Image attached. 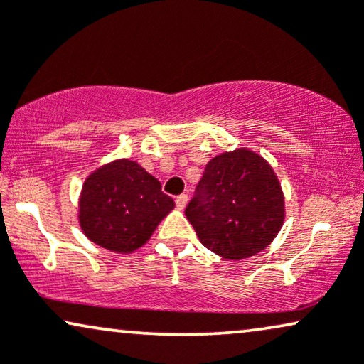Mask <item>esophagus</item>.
I'll return each mask as SVG.
<instances>
[{
	"instance_id": "34e87169",
	"label": "esophagus",
	"mask_w": 364,
	"mask_h": 364,
	"mask_svg": "<svg viewBox=\"0 0 364 364\" xmlns=\"http://www.w3.org/2000/svg\"><path fill=\"white\" fill-rule=\"evenodd\" d=\"M187 200H188V197L186 196V193H181V196H177L176 197V205H177V209H183V207L187 205Z\"/></svg>"
}]
</instances>
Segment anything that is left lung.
Segmentation results:
<instances>
[{
	"instance_id": "left-lung-1",
	"label": "left lung",
	"mask_w": 364,
	"mask_h": 364,
	"mask_svg": "<svg viewBox=\"0 0 364 364\" xmlns=\"http://www.w3.org/2000/svg\"><path fill=\"white\" fill-rule=\"evenodd\" d=\"M186 215L200 242L239 261L267 247L284 223V196L274 171L247 149L207 164Z\"/></svg>"
}]
</instances>
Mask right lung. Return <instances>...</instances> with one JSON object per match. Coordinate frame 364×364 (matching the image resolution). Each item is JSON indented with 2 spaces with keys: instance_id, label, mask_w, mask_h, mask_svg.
Segmentation results:
<instances>
[{
  "instance_id": "obj_1",
  "label": "right lung",
  "mask_w": 364,
  "mask_h": 364,
  "mask_svg": "<svg viewBox=\"0 0 364 364\" xmlns=\"http://www.w3.org/2000/svg\"><path fill=\"white\" fill-rule=\"evenodd\" d=\"M172 197L129 159L102 165L83 183L78 220L83 234L112 252H134L173 209Z\"/></svg>"
}]
</instances>
